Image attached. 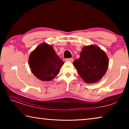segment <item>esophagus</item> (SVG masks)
<instances>
[{"instance_id": "esophagus-1", "label": "esophagus", "mask_w": 129, "mask_h": 129, "mask_svg": "<svg viewBox=\"0 0 129 129\" xmlns=\"http://www.w3.org/2000/svg\"><path fill=\"white\" fill-rule=\"evenodd\" d=\"M65 60H66L67 61H69V62H72L73 61L74 59H73V58H66V59H65Z\"/></svg>"}]
</instances>
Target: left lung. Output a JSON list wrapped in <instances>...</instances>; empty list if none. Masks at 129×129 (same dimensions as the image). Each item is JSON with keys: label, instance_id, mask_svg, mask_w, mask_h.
<instances>
[{"label": "left lung", "instance_id": "1", "mask_svg": "<svg viewBox=\"0 0 129 129\" xmlns=\"http://www.w3.org/2000/svg\"><path fill=\"white\" fill-rule=\"evenodd\" d=\"M73 65L83 80L86 83H94L101 79L108 69L109 59L105 52L94 45L85 47L80 57Z\"/></svg>", "mask_w": 129, "mask_h": 129}]
</instances>
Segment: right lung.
Wrapping results in <instances>:
<instances>
[{
    "mask_svg": "<svg viewBox=\"0 0 129 129\" xmlns=\"http://www.w3.org/2000/svg\"><path fill=\"white\" fill-rule=\"evenodd\" d=\"M28 62L32 73L41 81H51L59 72L64 64L53 47L42 43L32 52Z\"/></svg>",
    "mask_w": 129,
    "mask_h": 129,
    "instance_id": "add662e5",
    "label": "right lung"
}]
</instances>
